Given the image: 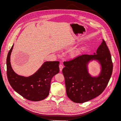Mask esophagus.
Instances as JSON below:
<instances>
[{
  "label": "esophagus",
  "instance_id": "obj_1",
  "mask_svg": "<svg viewBox=\"0 0 121 121\" xmlns=\"http://www.w3.org/2000/svg\"><path fill=\"white\" fill-rule=\"evenodd\" d=\"M59 69H60V71H62V69H63V65L62 64H60L59 65Z\"/></svg>",
  "mask_w": 121,
  "mask_h": 121
}]
</instances>
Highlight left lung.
Returning <instances> with one entry per match:
<instances>
[{
  "mask_svg": "<svg viewBox=\"0 0 121 121\" xmlns=\"http://www.w3.org/2000/svg\"><path fill=\"white\" fill-rule=\"evenodd\" d=\"M94 54H82L69 61L64 62L62 72L65 78L67 95L76 103H83L100 95L108 85L112 73L113 64L109 49L103 42ZM97 60L101 66L98 77L89 73L87 64Z\"/></svg>",
  "mask_w": 121,
  "mask_h": 121,
  "instance_id": "left-lung-1",
  "label": "left lung"
}]
</instances>
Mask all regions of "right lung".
Instances as JSON below:
<instances>
[{
  "label": "right lung",
  "instance_id": "1",
  "mask_svg": "<svg viewBox=\"0 0 121 121\" xmlns=\"http://www.w3.org/2000/svg\"><path fill=\"white\" fill-rule=\"evenodd\" d=\"M13 44L7 58V75L12 87L23 97L32 101L47 98L49 92L52 78L59 72L58 61H47L35 73L28 77L17 75L12 68L10 55Z\"/></svg>",
  "mask_w": 121,
  "mask_h": 121
}]
</instances>
